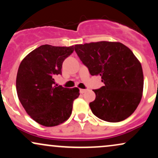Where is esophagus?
Returning <instances> with one entry per match:
<instances>
[{"mask_svg":"<svg viewBox=\"0 0 158 158\" xmlns=\"http://www.w3.org/2000/svg\"><path fill=\"white\" fill-rule=\"evenodd\" d=\"M86 89H80V93L81 94H84L85 91H86Z\"/></svg>","mask_w":158,"mask_h":158,"instance_id":"obj_1","label":"esophagus"}]
</instances>
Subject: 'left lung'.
<instances>
[{
  "label": "left lung",
  "mask_w": 158,
  "mask_h": 158,
  "mask_svg": "<svg viewBox=\"0 0 158 158\" xmlns=\"http://www.w3.org/2000/svg\"><path fill=\"white\" fill-rule=\"evenodd\" d=\"M74 50L90 75L101 76L105 84L93 90L96 99L89 104L92 113L110 123L131 116L143 90L142 66L131 50L122 43L109 41L77 44Z\"/></svg>",
  "instance_id": "1"
}]
</instances>
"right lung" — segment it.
Returning <instances> with one entry per match:
<instances>
[{
    "instance_id": "right-lung-1",
    "label": "right lung",
    "mask_w": 158,
    "mask_h": 158,
    "mask_svg": "<svg viewBox=\"0 0 158 158\" xmlns=\"http://www.w3.org/2000/svg\"><path fill=\"white\" fill-rule=\"evenodd\" d=\"M73 52V46L41 45L20 64L16 78L18 97L27 113L40 125L58 126L71 115L79 90L58 86L54 79L61 75L63 61Z\"/></svg>"
}]
</instances>
